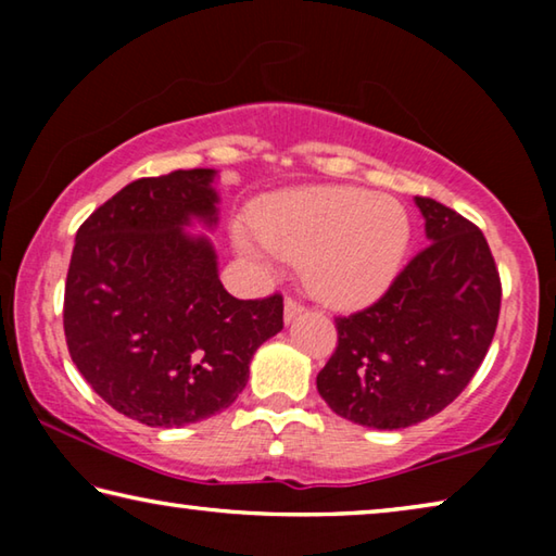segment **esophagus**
<instances>
[{"instance_id": "34e87169", "label": "esophagus", "mask_w": 556, "mask_h": 556, "mask_svg": "<svg viewBox=\"0 0 556 556\" xmlns=\"http://www.w3.org/2000/svg\"><path fill=\"white\" fill-rule=\"evenodd\" d=\"M301 312H304V306H301L299 301H294L291 296L285 299V324L294 321V318H296Z\"/></svg>"}]
</instances>
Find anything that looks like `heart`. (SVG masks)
I'll return each mask as SVG.
<instances>
[{
    "label": "heart",
    "mask_w": 556,
    "mask_h": 556,
    "mask_svg": "<svg viewBox=\"0 0 556 556\" xmlns=\"http://www.w3.org/2000/svg\"><path fill=\"white\" fill-rule=\"evenodd\" d=\"M261 240L235 232V248L260 269L271 255L299 262L306 289L338 308L378 301L400 277L412 223L397 201L357 186L277 193L252 211Z\"/></svg>",
    "instance_id": "heart-1"
}]
</instances>
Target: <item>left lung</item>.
<instances>
[{
  "mask_svg": "<svg viewBox=\"0 0 556 556\" xmlns=\"http://www.w3.org/2000/svg\"><path fill=\"white\" fill-rule=\"evenodd\" d=\"M427 250L378 304L336 318L338 348L316 388L338 417L404 429L454 402L481 368L501 314V277L483 232L431 199H414Z\"/></svg>",
  "mask_w": 556,
  "mask_h": 556,
  "instance_id": "obj_1",
  "label": "left lung"
}]
</instances>
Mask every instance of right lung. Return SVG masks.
Here are the masks:
<instances>
[{"instance_id": "1", "label": "right lung", "mask_w": 556, "mask_h": 556, "mask_svg": "<svg viewBox=\"0 0 556 556\" xmlns=\"http://www.w3.org/2000/svg\"><path fill=\"white\" fill-rule=\"evenodd\" d=\"M215 168L139 178L75 235L63 328L83 378L147 427H186L228 409L267 338L279 294L242 301L218 277L205 232L218 225Z\"/></svg>"}]
</instances>
